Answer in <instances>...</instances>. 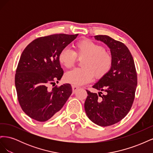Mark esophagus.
I'll return each mask as SVG.
<instances>
[{"label":"esophagus","instance_id":"obj_1","mask_svg":"<svg viewBox=\"0 0 153 153\" xmlns=\"http://www.w3.org/2000/svg\"><path fill=\"white\" fill-rule=\"evenodd\" d=\"M71 87H72V90H73V93H75V92H76V91L78 89H79V88H80L79 86L75 85H72Z\"/></svg>","mask_w":153,"mask_h":153}]
</instances>
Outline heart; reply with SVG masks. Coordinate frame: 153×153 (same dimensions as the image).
<instances>
[{"mask_svg": "<svg viewBox=\"0 0 153 153\" xmlns=\"http://www.w3.org/2000/svg\"><path fill=\"white\" fill-rule=\"evenodd\" d=\"M76 57L82 59L81 68L73 69L64 75L66 82L75 85H84L94 79L95 75L101 78L107 75L112 67V55L102 46L92 40L84 39L74 45V50L63 49L59 54V62L66 68L74 66Z\"/></svg>", "mask_w": 153, "mask_h": 153, "instance_id": "heart-1", "label": "heart"}]
</instances>
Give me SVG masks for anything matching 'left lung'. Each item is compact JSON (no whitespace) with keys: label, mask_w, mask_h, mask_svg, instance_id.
<instances>
[{"label":"left lung","mask_w":153,"mask_h":153,"mask_svg":"<svg viewBox=\"0 0 153 153\" xmlns=\"http://www.w3.org/2000/svg\"><path fill=\"white\" fill-rule=\"evenodd\" d=\"M97 40L110 49L112 67L92 87L98 94L86 90L84 107L87 117L100 126H108L119 122L130 110L137 85V74L133 58L127 47L121 41L106 35L95 36Z\"/></svg>","instance_id":"obj_1"}]
</instances>
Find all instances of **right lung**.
Segmentation results:
<instances>
[{
	"instance_id": "1",
	"label": "right lung",
	"mask_w": 153,
	"mask_h": 153,
	"mask_svg": "<svg viewBox=\"0 0 153 153\" xmlns=\"http://www.w3.org/2000/svg\"><path fill=\"white\" fill-rule=\"evenodd\" d=\"M78 35L40 37L23 51L15 78L18 100L23 111L36 121H47L56 115L72 93L69 84L52 89L48 86L61 79L64 71L59 54Z\"/></svg>"
}]
</instances>
